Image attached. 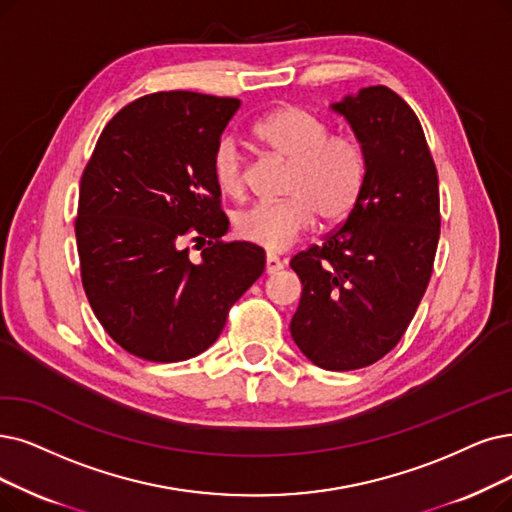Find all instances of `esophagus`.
I'll return each mask as SVG.
<instances>
[{
	"mask_svg": "<svg viewBox=\"0 0 512 512\" xmlns=\"http://www.w3.org/2000/svg\"><path fill=\"white\" fill-rule=\"evenodd\" d=\"M283 269V260L277 258L275 254H267V258H264V271H267V275H275Z\"/></svg>",
	"mask_w": 512,
	"mask_h": 512,
	"instance_id": "34e87169",
	"label": "esophagus"
}]
</instances>
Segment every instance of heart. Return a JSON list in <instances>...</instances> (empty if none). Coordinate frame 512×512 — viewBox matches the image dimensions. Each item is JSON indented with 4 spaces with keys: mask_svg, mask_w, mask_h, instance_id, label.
Masks as SVG:
<instances>
[{
    "mask_svg": "<svg viewBox=\"0 0 512 512\" xmlns=\"http://www.w3.org/2000/svg\"><path fill=\"white\" fill-rule=\"evenodd\" d=\"M254 136L264 147L290 161L281 201H260L235 218V233L267 250H285L313 227L315 214L325 222L353 212L367 178V153L355 134H330V126L296 105L262 115ZM212 174L224 195L243 193V159L231 138L220 140Z\"/></svg>",
    "mask_w": 512,
    "mask_h": 512,
    "instance_id": "1",
    "label": "heart"
}]
</instances>
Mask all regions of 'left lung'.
Segmentation results:
<instances>
[{
    "instance_id": "left-lung-1",
    "label": "left lung",
    "mask_w": 512,
    "mask_h": 512,
    "mask_svg": "<svg viewBox=\"0 0 512 512\" xmlns=\"http://www.w3.org/2000/svg\"><path fill=\"white\" fill-rule=\"evenodd\" d=\"M332 109L363 142L367 178L340 227L292 258L302 296L290 332L315 365L351 372L393 351L416 315L439 243V178L416 113L391 88Z\"/></svg>"
}]
</instances>
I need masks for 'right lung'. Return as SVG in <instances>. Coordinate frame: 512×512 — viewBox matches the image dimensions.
<instances>
[{
	"mask_svg": "<svg viewBox=\"0 0 512 512\" xmlns=\"http://www.w3.org/2000/svg\"><path fill=\"white\" fill-rule=\"evenodd\" d=\"M239 107L187 90L142 96L105 126L81 176V283L105 332L134 357L174 363L210 349L264 271L258 245L222 241L229 218L212 157Z\"/></svg>",
	"mask_w": 512,
	"mask_h": 512,
	"instance_id": "add662e5",
	"label": "right lung"
}]
</instances>
